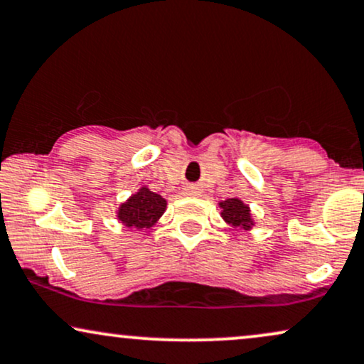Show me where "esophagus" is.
I'll list each match as a JSON object with an SVG mask.
<instances>
[{"mask_svg": "<svg viewBox=\"0 0 364 364\" xmlns=\"http://www.w3.org/2000/svg\"><path fill=\"white\" fill-rule=\"evenodd\" d=\"M186 195H190V196L198 195V188H195V186H188V188H186Z\"/></svg>", "mask_w": 364, "mask_h": 364, "instance_id": "1", "label": "esophagus"}]
</instances>
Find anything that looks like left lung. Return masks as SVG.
Masks as SVG:
<instances>
[{
	"mask_svg": "<svg viewBox=\"0 0 364 364\" xmlns=\"http://www.w3.org/2000/svg\"><path fill=\"white\" fill-rule=\"evenodd\" d=\"M220 216L230 228L243 230V232H250L254 228L255 220L252 216V210L247 203H243L240 198H228V200L220 201Z\"/></svg>",
	"mask_w": 364,
	"mask_h": 364,
	"instance_id": "obj_1",
	"label": "left lung"
}]
</instances>
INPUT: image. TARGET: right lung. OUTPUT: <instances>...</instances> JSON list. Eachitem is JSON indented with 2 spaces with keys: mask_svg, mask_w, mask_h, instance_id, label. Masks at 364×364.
Returning a JSON list of instances; mask_svg holds the SVG:
<instances>
[{
  "mask_svg": "<svg viewBox=\"0 0 364 364\" xmlns=\"http://www.w3.org/2000/svg\"><path fill=\"white\" fill-rule=\"evenodd\" d=\"M166 206L168 201L163 196L142 185L124 203L119 205L116 211L117 222L126 228H151L158 223V220L166 211Z\"/></svg>",
  "mask_w": 364,
  "mask_h": 364,
  "instance_id": "obj_1",
  "label": "right lung"
}]
</instances>
